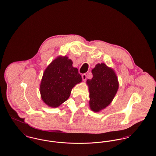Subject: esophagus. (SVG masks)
I'll return each mask as SVG.
<instances>
[{"mask_svg":"<svg viewBox=\"0 0 156 156\" xmlns=\"http://www.w3.org/2000/svg\"><path fill=\"white\" fill-rule=\"evenodd\" d=\"M82 78H83V80L84 81H85V80H86V78H87V75H86V74L84 73V74L82 75Z\"/></svg>","mask_w":156,"mask_h":156,"instance_id":"obj_1","label":"esophagus"}]
</instances>
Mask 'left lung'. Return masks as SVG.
<instances>
[{"mask_svg":"<svg viewBox=\"0 0 156 156\" xmlns=\"http://www.w3.org/2000/svg\"><path fill=\"white\" fill-rule=\"evenodd\" d=\"M93 78L87 80L89 87L90 106L99 112L112 102L119 88L116 73L105 63H98L92 70Z\"/></svg>","mask_w":156,"mask_h":156,"instance_id":"1","label":"left lung"}]
</instances>
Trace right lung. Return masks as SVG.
<instances>
[{
    "label": "right lung",
    "instance_id": "obj_1",
    "mask_svg": "<svg viewBox=\"0 0 156 156\" xmlns=\"http://www.w3.org/2000/svg\"><path fill=\"white\" fill-rule=\"evenodd\" d=\"M82 81L78 70L72 66L68 57H58L46 69L40 84L43 101L48 106L57 108L69 97L72 88Z\"/></svg>",
    "mask_w": 156,
    "mask_h": 156
}]
</instances>
